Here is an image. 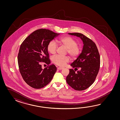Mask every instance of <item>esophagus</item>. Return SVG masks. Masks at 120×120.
<instances>
[{
  "mask_svg": "<svg viewBox=\"0 0 120 120\" xmlns=\"http://www.w3.org/2000/svg\"><path fill=\"white\" fill-rule=\"evenodd\" d=\"M63 69V68H62V67H58V68H57V69L59 70H62V69Z\"/></svg>",
  "mask_w": 120,
  "mask_h": 120,
  "instance_id": "34e87169",
  "label": "esophagus"
}]
</instances>
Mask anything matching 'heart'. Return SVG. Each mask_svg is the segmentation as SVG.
I'll return each mask as SVG.
<instances>
[{
    "instance_id": "1",
    "label": "heart",
    "mask_w": 120,
    "mask_h": 120,
    "mask_svg": "<svg viewBox=\"0 0 120 120\" xmlns=\"http://www.w3.org/2000/svg\"><path fill=\"white\" fill-rule=\"evenodd\" d=\"M60 45L67 48L66 53L73 58H76L79 56L80 52V48L77 45L76 40L69 36H63L58 41ZM58 48V45L54 40L49 42L47 45V50L52 55L55 54ZM52 61L55 64L60 66H64L69 62V58L68 56H62L56 55L52 58Z\"/></svg>"
}]
</instances>
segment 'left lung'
Segmentation results:
<instances>
[{"instance_id":"obj_1","label":"left lung","mask_w":120,"mask_h":120,"mask_svg":"<svg viewBox=\"0 0 120 120\" xmlns=\"http://www.w3.org/2000/svg\"><path fill=\"white\" fill-rule=\"evenodd\" d=\"M68 34L80 37L84 46L80 54L70 65L75 69H80L77 73L73 69H69L66 82L74 90L83 91L94 82L100 68V55L96 44L91 39L80 33Z\"/></svg>"}]
</instances>
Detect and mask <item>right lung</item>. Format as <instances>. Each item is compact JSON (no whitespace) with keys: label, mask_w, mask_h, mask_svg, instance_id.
<instances>
[{"label":"right lung","mask_w":120,"mask_h":120,"mask_svg":"<svg viewBox=\"0 0 120 120\" xmlns=\"http://www.w3.org/2000/svg\"><path fill=\"white\" fill-rule=\"evenodd\" d=\"M59 34L49 29H38L21 44L18 57L19 69L23 80L30 87L41 88L52 79L57 70L56 66L52 64L43 69L41 63L50 64L47 45Z\"/></svg>","instance_id":"add662e5"}]
</instances>
